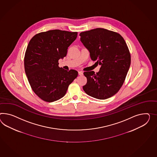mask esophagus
I'll return each mask as SVG.
<instances>
[{"mask_svg": "<svg viewBox=\"0 0 157 157\" xmlns=\"http://www.w3.org/2000/svg\"><path fill=\"white\" fill-rule=\"evenodd\" d=\"M78 75H79V76H82V75H83V72L79 71V72H78Z\"/></svg>", "mask_w": 157, "mask_h": 157, "instance_id": "obj_1", "label": "esophagus"}]
</instances>
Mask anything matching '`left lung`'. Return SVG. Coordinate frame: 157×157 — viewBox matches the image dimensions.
Returning <instances> with one entry per match:
<instances>
[{
  "mask_svg": "<svg viewBox=\"0 0 157 157\" xmlns=\"http://www.w3.org/2000/svg\"><path fill=\"white\" fill-rule=\"evenodd\" d=\"M80 40L93 61L101 65L100 71L85 72L87 82L83 89L87 94L100 100L110 98L124 82L131 63L129 49L118 33L98 28L81 32Z\"/></svg>",
  "mask_w": 157,
  "mask_h": 157,
  "instance_id": "left-lung-1",
  "label": "left lung"
}]
</instances>
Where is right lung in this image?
<instances>
[{"instance_id": "add662e5", "label": "right lung", "mask_w": 157, "mask_h": 157, "mask_svg": "<svg viewBox=\"0 0 157 157\" xmlns=\"http://www.w3.org/2000/svg\"><path fill=\"white\" fill-rule=\"evenodd\" d=\"M77 36L76 32L54 29L36 34L29 41L24 57L25 72L33 91L43 100L53 102L63 97L78 76L75 70L60 68L58 62L66 56Z\"/></svg>"}]
</instances>
